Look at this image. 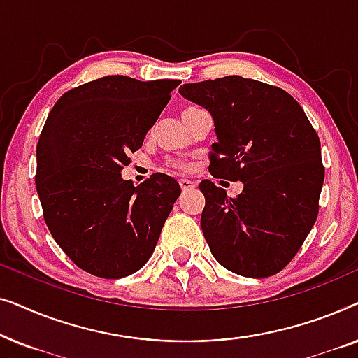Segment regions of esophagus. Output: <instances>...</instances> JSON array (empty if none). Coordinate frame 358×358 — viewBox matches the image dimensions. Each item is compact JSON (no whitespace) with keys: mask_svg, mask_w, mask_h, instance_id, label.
Masks as SVG:
<instances>
[{"mask_svg":"<svg viewBox=\"0 0 358 358\" xmlns=\"http://www.w3.org/2000/svg\"><path fill=\"white\" fill-rule=\"evenodd\" d=\"M179 185H180V189H182L184 190V192H185V190H190V189H194L195 187V182H194V180L192 179H179Z\"/></svg>","mask_w":358,"mask_h":358,"instance_id":"34e87169","label":"esophagus"}]
</instances>
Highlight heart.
Listing matches in <instances>:
<instances>
[{
  "instance_id": "b5f03b06",
  "label": "heart",
  "mask_w": 358,
  "mask_h": 358,
  "mask_svg": "<svg viewBox=\"0 0 358 358\" xmlns=\"http://www.w3.org/2000/svg\"><path fill=\"white\" fill-rule=\"evenodd\" d=\"M195 109V107H185V109L182 110V115H185V114H189V112H192ZM169 164L171 166H176V168H180V169H185V164L184 163H180V161H176V159H171L169 161Z\"/></svg>"
}]
</instances>
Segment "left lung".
Returning a JSON list of instances; mask_svg holds the SVG:
<instances>
[{
	"instance_id": "obj_1",
	"label": "left lung",
	"mask_w": 358,
	"mask_h": 358,
	"mask_svg": "<svg viewBox=\"0 0 358 358\" xmlns=\"http://www.w3.org/2000/svg\"><path fill=\"white\" fill-rule=\"evenodd\" d=\"M213 117V178L241 180L243 192L203 179L200 218L213 257L238 275L280 272L300 251L320 210L324 182L320 136L287 91L243 76L179 87Z\"/></svg>"
}]
</instances>
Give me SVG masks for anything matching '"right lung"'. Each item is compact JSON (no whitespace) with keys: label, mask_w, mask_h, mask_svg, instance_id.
<instances>
[{"label":"right lung","mask_w":358,"mask_h":358,"mask_svg":"<svg viewBox=\"0 0 358 358\" xmlns=\"http://www.w3.org/2000/svg\"><path fill=\"white\" fill-rule=\"evenodd\" d=\"M179 83L104 76L65 92L47 117L36 174L43 220L66 256L92 275L140 271L180 195L171 176L153 174L135 187L120 174Z\"/></svg>","instance_id":"1"}]
</instances>
